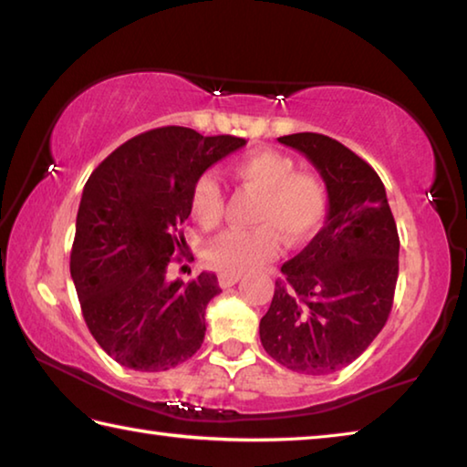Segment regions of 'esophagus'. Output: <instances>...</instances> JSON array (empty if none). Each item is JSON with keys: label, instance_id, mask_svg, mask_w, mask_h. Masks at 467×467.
<instances>
[{"label": "esophagus", "instance_id": "obj_1", "mask_svg": "<svg viewBox=\"0 0 467 467\" xmlns=\"http://www.w3.org/2000/svg\"><path fill=\"white\" fill-rule=\"evenodd\" d=\"M239 280H241V274H220V278H218L220 286L223 288H231Z\"/></svg>", "mask_w": 467, "mask_h": 467}]
</instances>
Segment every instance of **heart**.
I'll return each instance as SVG.
<instances>
[{
    "label": "heart",
    "instance_id": "b5f03b06",
    "mask_svg": "<svg viewBox=\"0 0 467 467\" xmlns=\"http://www.w3.org/2000/svg\"><path fill=\"white\" fill-rule=\"evenodd\" d=\"M228 175L243 192L257 193L247 231H226L205 243L203 259L223 274H244L275 257L280 239L286 247L309 241L327 212L323 181L278 150H253L231 162ZM189 210L195 223L214 228L223 223L224 193L218 181L200 175L189 192Z\"/></svg>",
    "mask_w": 467,
    "mask_h": 467
}]
</instances>
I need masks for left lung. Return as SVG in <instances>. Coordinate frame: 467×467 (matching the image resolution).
Listing matches in <instances>:
<instances>
[{
	"label": "left lung",
	"instance_id": "8db88e82",
	"mask_svg": "<svg viewBox=\"0 0 467 467\" xmlns=\"http://www.w3.org/2000/svg\"><path fill=\"white\" fill-rule=\"evenodd\" d=\"M278 141L319 171L329 210L313 241L282 265L259 337L282 367L329 375L357 360L389 317L400 272L398 226L381 179L352 150L311 131Z\"/></svg>",
	"mask_w": 467,
	"mask_h": 467
}]
</instances>
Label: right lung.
Returning a JSON list of instances; mask_svg holds the SVG:
<instances>
[{
  "mask_svg": "<svg viewBox=\"0 0 467 467\" xmlns=\"http://www.w3.org/2000/svg\"><path fill=\"white\" fill-rule=\"evenodd\" d=\"M247 141L195 130H150L110 152L86 181L69 272L90 334L133 370H169L200 350L216 274L167 280L187 249L193 181Z\"/></svg>",
  "mask_w": 467,
  "mask_h": 467,
  "instance_id": "1",
  "label": "right lung"
}]
</instances>
